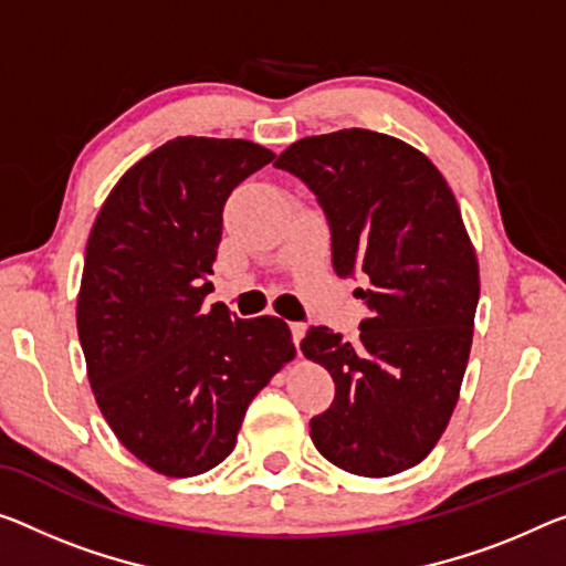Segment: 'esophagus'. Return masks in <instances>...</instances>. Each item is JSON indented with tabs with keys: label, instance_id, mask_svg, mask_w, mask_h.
<instances>
[{
	"label": "esophagus",
	"instance_id": "34e87169",
	"mask_svg": "<svg viewBox=\"0 0 566 566\" xmlns=\"http://www.w3.org/2000/svg\"><path fill=\"white\" fill-rule=\"evenodd\" d=\"M291 334H293L295 349H298V354H301V342H303V336H306V324H291Z\"/></svg>",
	"mask_w": 566,
	"mask_h": 566
}]
</instances>
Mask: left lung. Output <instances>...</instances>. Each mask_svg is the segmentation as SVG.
I'll return each mask as SVG.
<instances>
[{"mask_svg": "<svg viewBox=\"0 0 566 566\" xmlns=\"http://www.w3.org/2000/svg\"><path fill=\"white\" fill-rule=\"evenodd\" d=\"M275 167L318 197L334 271L367 283L359 344L326 326L301 342L336 385L313 446L346 473H402L446 432L473 344L481 275L453 189L415 146L367 128L301 138Z\"/></svg>", "mask_w": 566, "mask_h": 566, "instance_id": "obj_1", "label": "left lung"}]
</instances>
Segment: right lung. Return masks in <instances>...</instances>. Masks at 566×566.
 Returning <instances> with one entry per match:
<instances>
[{
	"label": "right lung",
	"instance_id": "right-lung-1",
	"mask_svg": "<svg viewBox=\"0 0 566 566\" xmlns=\"http://www.w3.org/2000/svg\"><path fill=\"white\" fill-rule=\"evenodd\" d=\"M245 138L177 136L138 159L95 217L77 336L103 417L151 471L232 453L248 405L295 356L285 321L205 306L234 187L273 161Z\"/></svg>",
	"mask_w": 566,
	"mask_h": 566
}]
</instances>
